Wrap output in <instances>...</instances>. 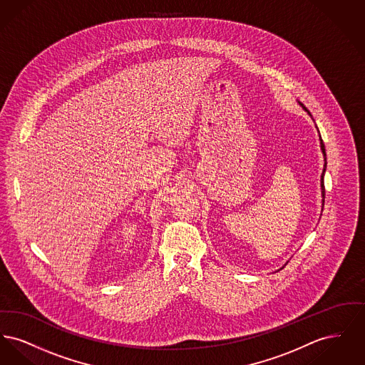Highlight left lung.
<instances>
[{
  "label": "left lung",
  "instance_id": "1",
  "mask_svg": "<svg viewBox=\"0 0 365 365\" xmlns=\"http://www.w3.org/2000/svg\"><path fill=\"white\" fill-rule=\"evenodd\" d=\"M302 105V104H301ZM302 108L311 115V112L302 105ZM320 145H322V150H323V155H324V160H326V148H324V143H323V139L320 138ZM326 165H327V163L324 164V170H323V174H322V192H323V197H324V194H326V191H324V183H323V176H324V173H326Z\"/></svg>",
  "mask_w": 365,
  "mask_h": 365
}]
</instances>
